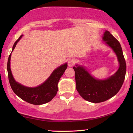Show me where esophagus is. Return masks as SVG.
<instances>
[{
  "instance_id": "esophagus-1",
  "label": "esophagus",
  "mask_w": 133,
  "mask_h": 133,
  "mask_svg": "<svg viewBox=\"0 0 133 133\" xmlns=\"http://www.w3.org/2000/svg\"><path fill=\"white\" fill-rule=\"evenodd\" d=\"M75 63V61L74 59H70L68 61V65L70 67H72L74 66Z\"/></svg>"
}]
</instances>
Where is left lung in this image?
Masks as SVG:
<instances>
[{
  "label": "left lung",
  "mask_w": 133,
  "mask_h": 133,
  "mask_svg": "<svg viewBox=\"0 0 133 133\" xmlns=\"http://www.w3.org/2000/svg\"><path fill=\"white\" fill-rule=\"evenodd\" d=\"M103 41L113 50L117 56L119 67L115 74L104 80L92 77L81 66L73 67L75 71L76 89L84 99L92 103H99L114 97L119 91L125 80L126 64L119 42L108 31L104 32Z\"/></svg>",
  "instance_id": "8db88e82"
}]
</instances>
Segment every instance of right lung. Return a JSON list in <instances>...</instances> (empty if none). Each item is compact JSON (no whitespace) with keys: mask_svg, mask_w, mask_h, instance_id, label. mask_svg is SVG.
Listing matches in <instances>:
<instances>
[{"mask_svg":"<svg viewBox=\"0 0 133 133\" xmlns=\"http://www.w3.org/2000/svg\"><path fill=\"white\" fill-rule=\"evenodd\" d=\"M23 35H22L14 43L12 51L15 49L17 43L19 41ZM11 54L9 55L7 62V71L8 80L11 89L16 95L27 102L40 105L51 101L56 95L58 91V83L61 77L63 75L67 67V64L65 63L56 69L49 78L41 85L36 87H28L16 82L14 79L10 69Z\"/></svg>","mask_w":133,"mask_h":133,"instance_id":"obj_1","label":"right lung"}]
</instances>
